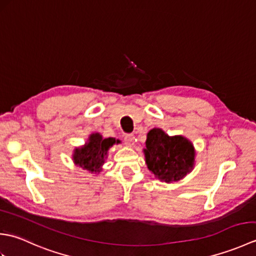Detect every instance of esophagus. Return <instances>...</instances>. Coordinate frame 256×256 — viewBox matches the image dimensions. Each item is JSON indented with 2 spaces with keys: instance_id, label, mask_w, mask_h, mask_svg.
Returning <instances> with one entry per match:
<instances>
[{
  "instance_id": "34e87169",
  "label": "esophagus",
  "mask_w": 256,
  "mask_h": 256,
  "mask_svg": "<svg viewBox=\"0 0 256 256\" xmlns=\"http://www.w3.org/2000/svg\"><path fill=\"white\" fill-rule=\"evenodd\" d=\"M134 140H135V136L133 134H126L124 136V142L128 146H133L134 145Z\"/></svg>"
}]
</instances>
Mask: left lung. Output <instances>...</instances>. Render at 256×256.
Masks as SVG:
<instances>
[{"label": "left lung", "instance_id": "obj_1", "mask_svg": "<svg viewBox=\"0 0 256 256\" xmlns=\"http://www.w3.org/2000/svg\"><path fill=\"white\" fill-rule=\"evenodd\" d=\"M145 144L146 165L160 182H178L192 170L196 150L186 138L170 136L162 128H153L148 133Z\"/></svg>", "mask_w": 256, "mask_h": 256}]
</instances>
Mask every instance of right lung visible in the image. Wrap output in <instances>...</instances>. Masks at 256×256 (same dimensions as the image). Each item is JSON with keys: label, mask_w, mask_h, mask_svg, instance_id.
<instances>
[{"label": "right lung", "mask_w": 256, "mask_h": 256, "mask_svg": "<svg viewBox=\"0 0 256 256\" xmlns=\"http://www.w3.org/2000/svg\"><path fill=\"white\" fill-rule=\"evenodd\" d=\"M118 143H121L120 140L103 138L100 133H92L82 148L74 150L72 160L84 170L99 174L102 170V165L104 164L108 148Z\"/></svg>", "instance_id": "1"}]
</instances>
